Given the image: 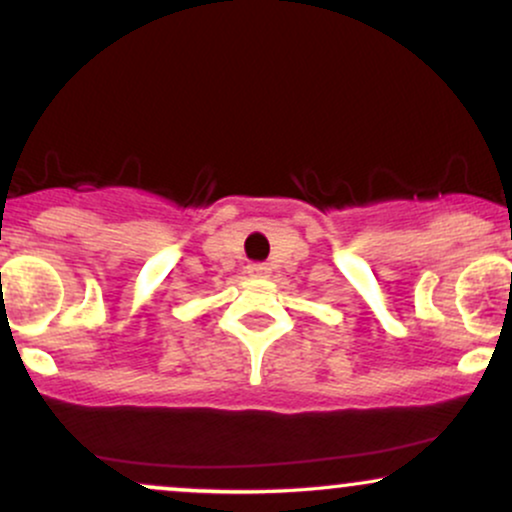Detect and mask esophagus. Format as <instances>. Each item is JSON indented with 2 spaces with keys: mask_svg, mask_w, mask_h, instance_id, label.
<instances>
[{
  "mask_svg": "<svg viewBox=\"0 0 512 512\" xmlns=\"http://www.w3.org/2000/svg\"><path fill=\"white\" fill-rule=\"evenodd\" d=\"M245 272H248L250 276H255V279H267L272 269H269L264 262H252V264H248V269H245Z\"/></svg>",
  "mask_w": 512,
  "mask_h": 512,
  "instance_id": "34e87169",
  "label": "esophagus"
}]
</instances>
